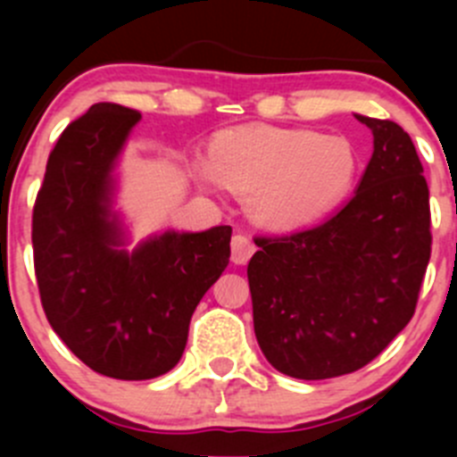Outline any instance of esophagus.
<instances>
[{"instance_id":"obj_1","label":"esophagus","mask_w":457,"mask_h":457,"mask_svg":"<svg viewBox=\"0 0 457 457\" xmlns=\"http://www.w3.org/2000/svg\"><path fill=\"white\" fill-rule=\"evenodd\" d=\"M254 252H256V245L245 237V234H237V237L232 238V262H237V265H245Z\"/></svg>"}]
</instances>
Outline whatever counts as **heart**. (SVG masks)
Masks as SVG:
<instances>
[{"label":"heart","instance_id":"b5f03b06","mask_svg":"<svg viewBox=\"0 0 457 457\" xmlns=\"http://www.w3.org/2000/svg\"><path fill=\"white\" fill-rule=\"evenodd\" d=\"M361 168L347 137L305 128H241L220 135L210 163H196L205 186L225 183L245 192L247 212L261 225L289 229L334 210L353 187Z\"/></svg>","mask_w":457,"mask_h":457}]
</instances>
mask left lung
Listing matches in <instances>:
<instances>
[{"instance_id":"left-lung-1","label":"left lung","mask_w":457,"mask_h":457,"mask_svg":"<svg viewBox=\"0 0 457 457\" xmlns=\"http://www.w3.org/2000/svg\"><path fill=\"white\" fill-rule=\"evenodd\" d=\"M373 154L352 201L316 228L256 237L254 331L274 370L325 380L371 362L416 312L431 256L428 187L411 137L356 114Z\"/></svg>"}]
</instances>
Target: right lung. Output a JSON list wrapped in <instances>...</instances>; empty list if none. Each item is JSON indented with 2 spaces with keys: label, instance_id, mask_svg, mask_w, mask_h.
Instances as JSON below:
<instances>
[{
  "label": "right lung",
  "instance_id": "add662e5",
  "mask_svg": "<svg viewBox=\"0 0 457 457\" xmlns=\"http://www.w3.org/2000/svg\"><path fill=\"white\" fill-rule=\"evenodd\" d=\"M141 112L95 104L59 137L32 210L41 305L92 371L150 380L181 361L190 318L229 262L232 228L165 232L132 254L112 214V170Z\"/></svg>",
  "mask_w": 457,
  "mask_h": 457
}]
</instances>
